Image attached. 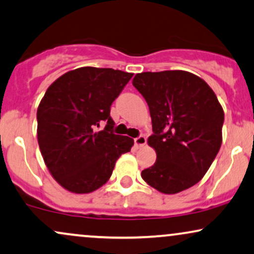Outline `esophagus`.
I'll return each mask as SVG.
<instances>
[{"label":"esophagus","instance_id":"1","mask_svg":"<svg viewBox=\"0 0 254 254\" xmlns=\"http://www.w3.org/2000/svg\"><path fill=\"white\" fill-rule=\"evenodd\" d=\"M146 142H147V139L143 135H140L134 139V143H135L136 148H141V147L146 145Z\"/></svg>","mask_w":254,"mask_h":254}]
</instances>
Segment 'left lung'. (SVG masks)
<instances>
[{
    "label": "left lung",
    "mask_w": 254,
    "mask_h": 254,
    "mask_svg": "<svg viewBox=\"0 0 254 254\" xmlns=\"http://www.w3.org/2000/svg\"><path fill=\"white\" fill-rule=\"evenodd\" d=\"M133 86L145 98L152 118L148 145L156 161L142 179L165 194H175L202 179L223 141L224 111L199 76L185 70L136 74Z\"/></svg>",
    "instance_id": "8db88e82"
}]
</instances>
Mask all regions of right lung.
<instances>
[{
	"instance_id": "right-lung-1",
	"label": "right lung",
	"mask_w": 254,
	"mask_h": 254,
	"mask_svg": "<svg viewBox=\"0 0 254 254\" xmlns=\"http://www.w3.org/2000/svg\"><path fill=\"white\" fill-rule=\"evenodd\" d=\"M132 73L81 67L48 87L37 108V141L53 178L73 193H90L107 183L133 139L113 133L111 106ZM105 125L102 131L97 128Z\"/></svg>"
}]
</instances>
